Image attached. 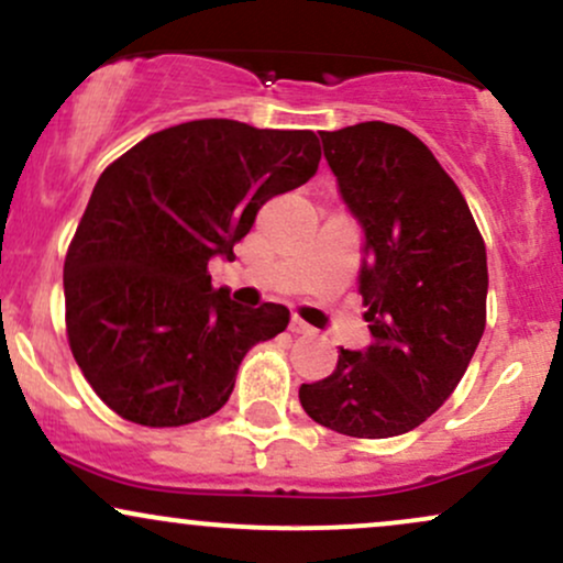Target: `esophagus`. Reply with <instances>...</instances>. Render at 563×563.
Returning a JSON list of instances; mask_svg holds the SVG:
<instances>
[{
	"label": "esophagus",
	"mask_w": 563,
	"mask_h": 563,
	"mask_svg": "<svg viewBox=\"0 0 563 563\" xmlns=\"http://www.w3.org/2000/svg\"><path fill=\"white\" fill-rule=\"evenodd\" d=\"M290 333H296V335H307V333H312V328L307 325V322L303 320H299V318H290Z\"/></svg>",
	"instance_id": "1"
}]
</instances>
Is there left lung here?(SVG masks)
<instances>
[{
	"label": "left lung",
	"instance_id": "obj_1",
	"mask_svg": "<svg viewBox=\"0 0 563 563\" xmlns=\"http://www.w3.org/2000/svg\"><path fill=\"white\" fill-rule=\"evenodd\" d=\"M363 228L360 294L373 341L301 384L303 412L360 439L421 426L461 384L487 320V251L450 174L416 134L384 121L320 132Z\"/></svg>",
	"mask_w": 563,
	"mask_h": 563
}]
</instances>
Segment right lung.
<instances>
[{"instance_id":"1","label":"right lung","mask_w":563,"mask_h":563,"mask_svg":"<svg viewBox=\"0 0 563 563\" xmlns=\"http://www.w3.org/2000/svg\"><path fill=\"white\" fill-rule=\"evenodd\" d=\"M309 129L187 121L151 134L97 179L70 241L63 288L74 360L97 397L153 429L209 418L238 365L286 331L283 303L241 307L211 288L269 198L314 177Z\"/></svg>"}]
</instances>
